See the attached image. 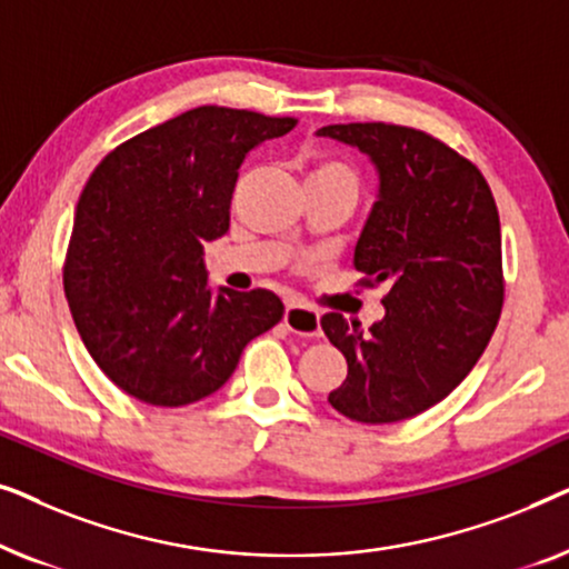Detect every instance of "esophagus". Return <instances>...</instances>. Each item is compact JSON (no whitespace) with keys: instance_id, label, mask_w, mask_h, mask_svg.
<instances>
[{"instance_id":"esophagus-1","label":"esophagus","mask_w":569,"mask_h":569,"mask_svg":"<svg viewBox=\"0 0 569 569\" xmlns=\"http://www.w3.org/2000/svg\"><path fill=\"white\" fill-rule=\"evenodd\" d=\"M284 326L298 337H321V313L308 306H287L284 310Z\"/></svg>"}]
</instances>
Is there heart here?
<instances>
[{
    "instance_id": "heart-1",
    "label": "heart",
    "mask_w": 569,
    "mask_h": 569,
    "mask_svg": "<svg viewBox=\"0 0 569 569\" xmlns=\"http://www.w3.org/2000/svg\"><path fill=\"white\" fill-rule=\"evenodd\" d=\"M310 178H341V181L355 183V173L347 166H341L337 160H321L310 170Z\"/></svg>"
}]
</instances>
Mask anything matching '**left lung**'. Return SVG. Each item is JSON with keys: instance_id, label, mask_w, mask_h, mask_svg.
I'll return each mask as SVG.
<instances>
[{"instance_id": "left-lung-1", "label": "left lung", "mask_w": 569, "mask_h": 569, "mask_svg": "<svg viewBox=\"0 0 569 569\" xmlns=\"http://www.w3.org/2000/svg\"><path fill=\"white\" fill-rule=\"evenodd\" d=\"M316 134L355 147L376 168V204L352 263L388 284L386 316L368 331L341 313L321 318L349 365L329 403L355 422H401L446 399L492 337L502 310L495 197L477 166L425 131L378 121Z\"/></svg>"}]
</instances>
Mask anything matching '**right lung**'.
Segmentation results:
<instances>
[{
	"label": "right lung",
	"mask_w": 569,
	"mask_h": 569,
	"mask_svg": "<svg viewBox=\"0 0 569 569\" xmlns=\"http://www.w3.org/2000/svg\"><path fill=\"white\" fill-rule=\"evenodd\" d=\"M295 123L199 106L116 147L90 176L64 292L90 357L121 391L152 407L204 399L279 323L274 292L209 284L204 246L228 232L248 152Z\"/></svg>",
	"instance_id": "1"
}]
</instances>
